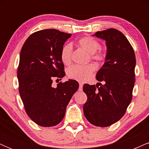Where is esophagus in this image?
<instances>
[{"label":"esophagus","mask_w":149,"mask_h":149,"mask_svg":"<svg viewBox=\"0 0 149 149\" xmlns=\"http://www.w3.org/2000/svg\"><path fill=\"white\" fill-rule=\"evenodd\" d=\"M83 83H79V88H78V90H79V91H82V90H83Z\"/></svg>","instance_id":"esophagus-1"}]
</instances>
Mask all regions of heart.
Returning <instances> with one entry per match:
<instances>
[{
    "label": "heart",
    "instance_id": "1",
    "mask_svg": "<svg viewBox=\"0 0 149 149\" xmlns=\"http://www.w3.org/2000/svg\"><path fill=\"white\" fill-rule=\"evenodd\" d=\"M78 44L88 53L91 54L92 59L97 62H103L105 59V54L102 52H97L100 47V43L97 39L90 36H85L79 39ZM73 47L71 44L66 43L62 47L60 56L61 61L64 64H69L72 57ZM95 71V66L93 64H88L86 66L73 65L67 71V75L71 79L78 81H85L91 76L92 73Z\"/></svg>",
    "mask_w": 149,
    "mask_h": 149
}]
</instances>
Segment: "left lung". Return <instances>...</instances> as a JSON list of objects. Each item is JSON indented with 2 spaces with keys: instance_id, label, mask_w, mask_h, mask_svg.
Listing matches in <instances>:
<instances>
[{
  "instance_id": "8db88e82",
  "label": "left lung",
  "mask_w": 149,
  "mask_h": 149,
  "mask_svg": "<svg viewBox=\"0 0 149 149\" xmlns=\"http://www.w3.org/2000/svg\"><path fill=\"white\" fill-rule=\"evenodd\" d=\"M93 36L106 41L105 63L96 75L104 85H83L88 100L84 115L90 123L108 127L118 121L132 98L136 58L134 49L125 36L115 29L97 31Z\"/></svg>"
}]
</instances>
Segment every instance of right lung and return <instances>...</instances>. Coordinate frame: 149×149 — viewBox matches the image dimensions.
<instances>
[{
  "instance_id": "add662e5",
  "label": "right lung",
  "mask_w": 149,
  "mask_h": 149,
  "mask_svg": "<svg viewBox=\"0 0 149 149\" xmlns=\"http://www.w3.org/2000/svg\"><path fill=\"white\" fill-rule=\"evenodd\" d=\"M71 34L56 29L32 33L24 43L17 70L19 92L27 115L42 127L57 125L78 83L69 80L52 86V80L65 76L60 53Z\"/></svg>"
}]
</instances>
